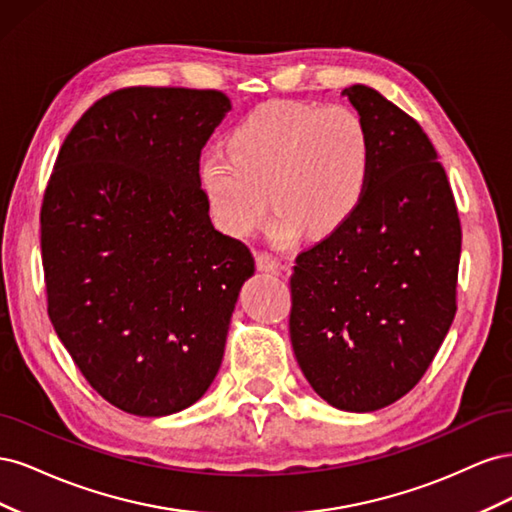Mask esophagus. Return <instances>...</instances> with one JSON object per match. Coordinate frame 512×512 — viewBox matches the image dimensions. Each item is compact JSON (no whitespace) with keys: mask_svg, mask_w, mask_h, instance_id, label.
I'll return each instance as SVG.
<instances>
[{"mask_svg":"<svg viewBox=\"0 0 512 512\" xmlns=\"http://www.w3.org/2000/svg\"><path fill=\"white\" fill-rule=\"evenodd\" d=\"M256 267L258 271H280V260H277L273 254L269 252H258L256 254Z\"/></svg>","mask_w":512,"mask_h":512,"instance_id":"34e87169","label":"esophagus"}]
</instances>
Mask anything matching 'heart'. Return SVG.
Segmentation results:
<instances>
[{
    "mask_svg": "<svg viewBox=\"0 0 512 512\" xmlns=\"http://www.w3.org/2000/svg\"><path fill=\"white\" fill-rule=\"evenodd\" d=\"M371 134L350 106L269 102L228 136V151L200 162V188L213 220L247 235L265 218L270 192L273 235L290 241L301 228L329 235L359 209L369 188Z\"/></svg>",
    "mask_w": 512,
    "mask_h": 512,
    "instance_id": "1",
    "label": "heart"
}]
</instances>
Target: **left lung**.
Instances as JSON below:
<instances>
[{"label":"left lung","mask_w":512,"mask_h":512,"mask_svg":"<svg viewBox=\"0 0 512 512\" xmlns=\"http://www.w3.org/2000/svg\"><path fill=\"white\" fill-rule=\"evenodd\" d=\"M342 96L369 128L371 179L359 209L294 260L290 342L327 404L374 412L414 389L451 329L461 226L423 128L371 87Z\"/></svg>","instance_id":"8db88e82"}]
</instances>
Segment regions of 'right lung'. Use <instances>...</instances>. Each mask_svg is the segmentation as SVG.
Masks as SVG:
<instances>
[{"instance_id": "obj_1", "label": "right lung", "mask_w": 512, "mask_h": 512, "mask_svg": "<svg viewBox=\"0 0 512 512\" xmlns=\"http://www.w3.org/2000/svg\"><path fill=\"white\" fill-rule=\"evenodd\" d=\"M230 111L215 89L128 87L76 121L40 213L49 318L115 408L168 416L222 365L247 245L211 224L198 162Z\"/></svg>"}]
</instances>
